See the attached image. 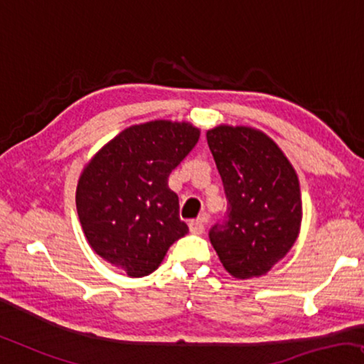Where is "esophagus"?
<instances>
[{
  "label": "esophagus",
  "mask_w": 364,
  "mask_h": 364,
  "mask_svg": "<svg viewBox=\"0 0 364 364\" xmlns=\"http://www.w3.org/2000/svg\"><path fill=\"white\" fill-rule=\"evenodd\" d=\"M204 229H206V226H204L203 219H194V221L189 223V231L193 234H203Z\"/></svg>",
  "instance_id": "1"
}]
</instances>
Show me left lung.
Segmentation results:
<instances>
[{
  "label": "left lung",
  "mask_w": 364,
  "mask_h": 364,
  "mask_svg": "<svg viewBox=\"0 0 364 364\" xmlns=\"http://www.w3.org/2000/svg\"><path fill=\"white\" fill-rule=\"evenodd\" d=\"M206 138L228 198L226 218L209 240L232 277H260L300 234L299 176L277 143L252 127L221 124Z\"/></svg>",
  "instance_id": "8db88e82"
}]
</instances>
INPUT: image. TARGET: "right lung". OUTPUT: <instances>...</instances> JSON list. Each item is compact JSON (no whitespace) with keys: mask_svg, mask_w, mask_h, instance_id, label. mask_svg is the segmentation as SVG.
Listing matches in <instances>:
<instances>
[{"mask_svg":"<svg viewBox=\"0 0 364 364\" xmlns=\"http://www.w3.org/2000/svg\"><path fill=\"white\" fill-rule=\"evenodd\" d=\"M198 140L189 122L151 120L120 132L85 163L75 189L82 231L97 255L129 277L156 270L188 232L168 176Z\"/></svg>","mask_w":364,"mask_h":364,"instance_id":"add662e5","label":"right lung"}]
</instances>
